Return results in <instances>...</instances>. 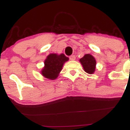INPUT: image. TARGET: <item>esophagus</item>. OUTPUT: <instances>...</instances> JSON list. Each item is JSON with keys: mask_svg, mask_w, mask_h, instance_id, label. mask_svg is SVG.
<instances>
[{"mask_svg": "<svg viewBox=\"0 0 130 130\" xmlns=\"http://www.w3.org/2000/svg\"><path fill=\"white\" fill-rule=\"evenodd\" d=\"M69 58H70V60L73 61V60H75V55H71V56H70Z\"/></svg>", "mask_w": 130, "mask_h": 130, "instance_id": "esophagus-1", "label": "esophagus"}]
</instances>
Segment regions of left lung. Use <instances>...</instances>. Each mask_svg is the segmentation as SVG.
Masks as SVG:
<instances>
[{"label": "left lung", "instance_id": "1", "mask_svg": "<svg viewBox=\"0 0 130 130\" xmlns=\"http://www.w3.org/2000/svg\"><path fill=\"white\" fill-rule=\"evenodd\" d=\"M80 61L86 72L89 74H92L94 73L96 61L92 55L90 54H86L82 58L80 59Z\"/></svg>", "mask_w": 130, "mask_h": 130}]
</instances>
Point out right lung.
Returning a JSON list of instances; mask_svg holds the SVG:
<instances>
[{"instance_id":"1","label":"right lung","mask_w":130,"mask_h":130,"mask_svg":"<svg viewBox=\"0 0 130 130\" xmlns=\"http://www.w3.org/2000/svg\"><path fill=\"white\" fill-rule=\"evenodd\" d=\"M68 60L69 58L63 53H51L44 60V67L41 70L42 75L51 80L55 79L61 72L63 64Z\"/></svg>"}]
</instances>
